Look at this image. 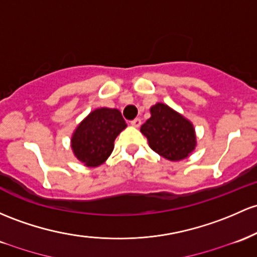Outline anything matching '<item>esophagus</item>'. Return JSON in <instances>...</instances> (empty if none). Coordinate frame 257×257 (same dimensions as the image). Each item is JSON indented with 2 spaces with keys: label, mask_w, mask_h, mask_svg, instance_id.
Wrapping results in <instances>:
<instances>
[{
  "label": "esophagus",
  "mask_w": 257,
  "mask_h": 257,
  "mask_svg": "<svg viewBox=\"0 0 257 257\" xmlns=\"http://www.w3.org/2000/svg\"><path fill=\"white\" fill-rule=\"evenodd\" d=\"M131 124L133 126H135V128H139V126L142 125V119H140V118H135L134 120H132Z\"/></svg>",
  "instance_id": "1"
}]
</instances>
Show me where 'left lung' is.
<instances>
[{
	"instance_id": "1",
	"label": "left lung",
	"mask_w": 257,
	"mask_h": 257,
	"mask_svg": "<svg viewBox=\"0 0 257 257\" xmlns=\"http://www.w3.org/2000/svg\"><path fill=\"white\" fill-rule=\"evenodd\" d=\"M151 117L140 132L148 138L149 146L160 156L180 161L190 156L196 148V133L193 123L166 103L150 108Z\"/></svg>"
}]
</instances>
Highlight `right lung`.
Listing matches in <instances>:
<instances>
[{"label":"right lung","instance_id":"add662e5","mask_svg":"<svg viewBox=\"0 0 257 257\" xmlns=\"http://www.w3.org/2000/svg\"><path fill=\"white\" fill-rule=\"evenodd\" d=\"M125 128V120L117 108L94 109L73 132L70 139L73 154L86 167H98L112 154L115 138Z\"/></svg>","mask_w":257,"mask_h":257}]
</instances>
